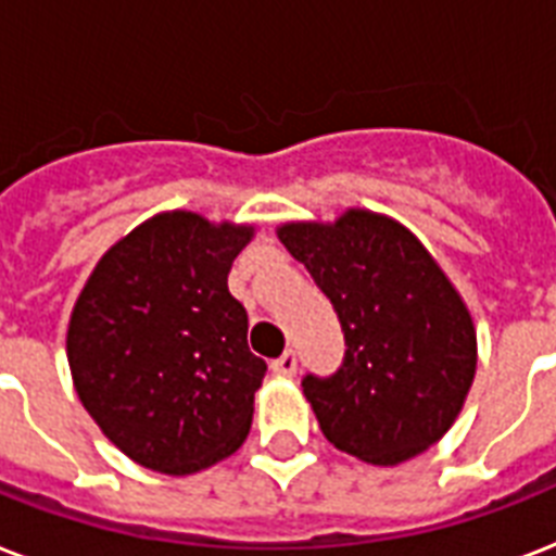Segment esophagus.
<instances>
[{
    "mask_svg": "<svg viewBox=\"0 0 556 556\" xmlns=\"http://www.w3.org/2000/svg\"><path fill=\"white\" fill-rule=\"evenodd\" d=\"M270 369H274V375H279V378H294V375H296V355H294V352H286V355L277 357V361L270 364Z\"/></svg>",
    "mask_w": 556,
    "mask_h": 556,
    "instance_id": "1",
    "label": "esophagus"
}]
</instances>
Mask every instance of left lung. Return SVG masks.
<instances>
[{"label":"left lung","mask_w":556,"mask_h":556,"mask_svg":"<svg viewBox=\"0 0 556 556\" xmlns=\"http://www.w3.org/2000/svg\"><path fill=\"white\" fill-rule=\"evenodd\" d=\"M277 236L346 334L343 366L303 380L323 435L378 467L432 447L462 413L479 361L470 308L439 262L401 222L364 207L286 222Z\"/></svg>","instance_id":"obj_1"}]
</instances>
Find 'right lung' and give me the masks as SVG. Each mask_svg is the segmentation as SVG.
<instances>
[{
  "label": "right lung",
  "mask_w": 556,
  "mask_h": 556,
  "mask_svg": "<svg viewBox=\"0 0 556 556\" xmlns=\"http://www.w3.org/2000/svg\"><path fill=\"white\" fill-rule=\"evenodd\" d=\"M253 225L167 210L98 260L68 317L74 392L135 465L190 476L248 439L265 361L227 291Z\"/></svg>",
  "instance_id": "obj_1"
}]
</instances>
